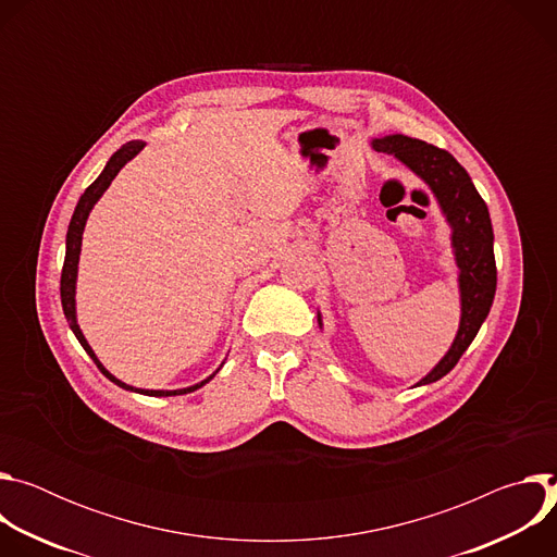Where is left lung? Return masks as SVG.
I'll return each instance as SVG.
<instances>
[{"instance_id": "8db88e82", "label": "left lung", "mask_w": 557, "mask_h": 557, "mask_svg": "<svg viewBox=\"0 0 557 557\" xmlns=\"http://www.w3.org/2000/svg\"><path fill=\"white\" fill-rule=\"evenodd\" d=\"M372 147L396 156L421 181H425L451 226V247L460 288V326L447 355L417 383L425 385L438 381L458 363L490 314L496 295L494 228L490 209L481 194L475 191L465 168L449 151L404 134L374 138ZM317 322L322 326L320 314H317Z\"/></svg>"}]
</instances>
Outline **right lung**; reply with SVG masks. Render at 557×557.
Listing matches in <instances>:
<instances>
[{
  "instance_id": "obj_1",
  "label": "right lung",
  "mask_w": 557,
  "mask_h": 557,
  "mask_svg": "<svg viewBox=\"0 0 557 557\" xmlns=\"http://www.w3.org/2000/svg\"><path fill=\"white\" fill-rule=\"evenodd\" d=\"M145 147V143L140 140H129L125 143L121 149H116L112 153V158L108 161L106 170L101 172V176L84 191V196L78 198L76 202V209L72 213V220H70V226H67V235H65V260H63V271H61V306H63V314L65 320L74 333V337L78 339V344L84 346V350L92 357V361L97 363V368L112 381L116 383L119 387H125V389H132V392H138V394H147V396H176V394H187V392H194L198 387H202L205 383H209V379H213V372L209 379L191 385V387H183V389H140V387H132L123 381H119L114 374H110L103 363L97 359L95 350L90 348V344L86 342L82 329H78L76 324V308H74V288H76V269H78V253H82V237H84V228H86V220L92 211V207L97 205V200L103 196V191L110 187V183L114 181V176L123 170V165L127 161H132V158Z\"/></svg>"
}]
</instances>
